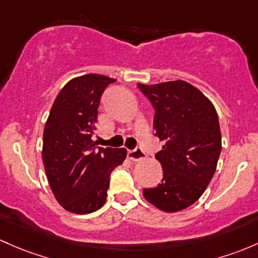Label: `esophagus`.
Instances as JSON below:
<instances>
[{"label":"esophagus","mask_w":258,"mask_h":258,"mask_svg":"<svg viewBox=\"0 0 258 258\" xmlns=\"http://www.w3.org/2000/svg\"><path fill=\"white\" fill-rule=\"evenodd\" d=\"M143 157H145V154H143L142 150L138 147L135 148V150L127 151V158L131 159V161H134V162L141 161V159H143Z\"/></svg>","instance_id":"obj_1"}]
</instances>
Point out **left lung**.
I'll list each match as a JSON object with an SVG mask.
<instances>
[{"mask_svg": "<svg viewBox=\"0 0 258 258\" xmlns=\"http://www.w3.org/2000/svg\"><path fill=\"white\" fill-rule=\"evenodd\" d=\"M137 86L154 108V136L164 142L154 156L163 178L154 188L143 189V195L161 210L180 211L202 197L216 170L221 152L218 113L186 81Z\"/></svg>", "mask_w": 258, "mask_h": 258, "instance_id": "left-lung-1", "label": "left lung"}]
</instances>
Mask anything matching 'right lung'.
I'll use <instances>...</instances> for the list:
<instances>
[{
    "mask_svg": "<svg viewBox=\"0 0 258 258\" xmlns=\"http://www.w3.org/2000/svg\"><path fill=\"white\" fill-rule=\"evenodd\" d=\"M112 78L88 74L70 80L51 106L43 134V163L54 197L65 210L90 214L106 202L110 174L124 148L97 147V108Z\"/></svg>",
    "mask_w": 258,
    "mask_h": 258,
    "instance_id": "1",
    "label": "right lung"
}]
</instances>
